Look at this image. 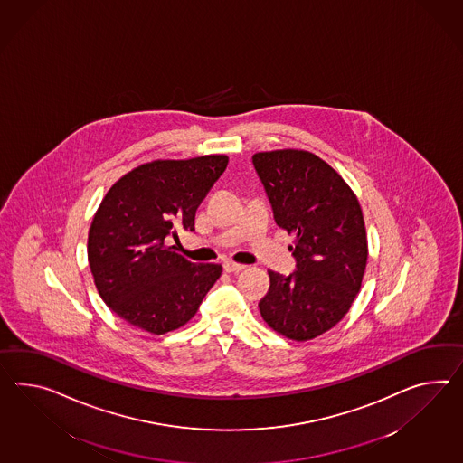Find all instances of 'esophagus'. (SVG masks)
<instances>
[{
    "label": "esophagus",
    "instance_id": "obj_1",
    "mask_svg": "<svg viewBox=\"0 0 463 463\" xmlns=\"http://www.w3.org/2000/svg\"><path fill=\"white\" fill-rule=\"evenodd\" d=\"M222 268H224V271L226 272H237L242 271L246 266H242V264H237L234 260H224V264H222Z\"/></svg>",
    "mask_w": 463,
    "mask_h": 463
}]
</instances>
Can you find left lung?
I'll return each instance as SVG.
<instances>
[{
  "mask_svg": "<svg viewBox=\"0 0 463 463\" xmlns=\"http://www.w3.org/2000/svg\"><path fill=\"white\" fill-rule=\"evenodd\" d=\"M252 164L276 224L296 234V271H269L260 316L286 338H316L338 325L360 293L368 260L360 203L338 172L311 152H260Z\"/></svg>",
  "mask_w": 463,
  "mask_h": 463,
  "instance_id": "obj_1",
  "label": "left lung"
}]
</instances>
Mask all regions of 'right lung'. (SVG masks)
Listing matches in <instances>:
<instances>
[{
	"instance_id": "right-lung-1",
	"label": "right lung",
	"mask_w": 463,
	"mask_h": 463,
	"mask_svg": "<svg viewBox=\"0 0 463 463\" xmlns=\"http://www.w3.org/2000/svg\"><path fill=\"white\" fill-rule=\"evenodd\" d=\"M227 162L154 160L103 197L89 232V264L105 305L128 325L154 335L184 326L219 279V264L191 262L165 239L177 237V227L195 231V211Z\"/></svg>"
}]
</instances>
